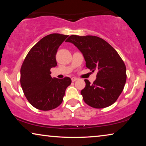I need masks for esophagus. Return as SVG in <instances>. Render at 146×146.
Returning <instances> with one entry per match:
<instances>
[{
    "label": "esophagus",
    "mask_w": 146,
    "mask_h": 146,
    "mask_svg": "<svg viewBox=\"0 0 146 146\" xmlns=\"http://www.w3.org/2000/svg\"><path fill=\"white\" fill-rule=\"evenodd\" d=\"M76 80H78V78L76 77H72L71 78V80H72V82H75Z\"/></svg>",
    "instance_id": "1"
}]
</instances>
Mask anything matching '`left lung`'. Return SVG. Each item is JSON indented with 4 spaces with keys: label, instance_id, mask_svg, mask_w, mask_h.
Instances as JSON below:
<instances>
[{
    "label": "left lung",
    "instance_id": "1",
    "mask_svg": "<svg viewBox=\"0 0 146 146\" xmlns=\"http://www.w3.org/2000/svg\"><path fill=\"white\" fill-rule=\"evenodd\" d=\"M66 42L73 43L82 53L86 68L97 71L93 84L85 79L81 91L84 101L91 107L104 108L112 105L122 92L126 82V68L117 51L97 36L71 35Z\"/></svg>",
    "mask_w": 146,
    "mask_h": 146
}]
</instances>
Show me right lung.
<instances>
[{"instance_id": "right-lung-1", "label": "right lung", "mask_w": 146, "mask_h": 146, "mask_svg": "<svg viewBox=\"0 0 146 146\" xmlns=\"http://www.w3.org/2000/svg\"><path fill=\"white\" fill-rule=\"evenodd\" d=\"M68 35H48L40 39L28 53L21 68V82L24 95L38 110L49 111L61 104L66 88L71 84L70 77L52 78L51 68L57 66L56 54Z\"/></svg>"}]
</instances>
